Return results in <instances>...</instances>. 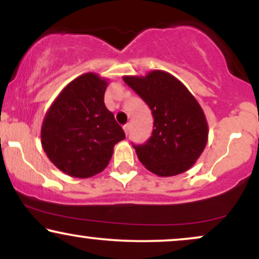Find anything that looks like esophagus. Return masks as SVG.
I'll return each instance as SVG.
<instances>
[{"instance_id": "34e87169", "label": "esophagus", "mask_w": 259, "mask_h": 259, "mask_svg": "<svg viewBox=\"0 0 259 259\" xmlns=\"http://www.w3.org/2000/svg\"><path fill=\"white\" fill-rule=\"evenodd\" d=\"M123 129H124V133L127 135V133H129V130H130V124L127 123V124H125V125H123Z\"/></svg>"}]
</instances>
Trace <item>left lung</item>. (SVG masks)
Returning <instances> with one entry per match:
<instances>
[{"instance_id": "left-lung-1", "label": "left lung", "mask_w": 259, "mask_h": 259, "mask_svg": "<svg viewBox=\"0 0 259 259\" xmlns=\"http://www.w3.org/2000/svg\"><path fill=\"white\" fill-rule=\"evenodd\" d=\"M123 80L153 115L152 136L145 144L134 145L140 162L158 177H173L191 168L208 139L206 117L191 92L163 70Z\"/></svg>"}]
</instances>
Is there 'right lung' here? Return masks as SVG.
<instances>
[{"instance_id": "1", "label": "right lung", "mask_w": 259, "mask_h": 259, "mask_svg": "<svg viewBox=\"0 0 259 259\" xmlns=\"http://www.w3.org/2000/svg\"><path fill=\"white\" fill-rule=\"evenodd\" d=\"M107 80L86 73L70 81L47 111L41 144L59 170L74 178L101 173L113 147L125 139L114 115L105 106Z\"/></svg>"}]
</instances>
